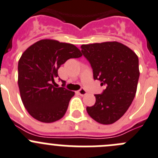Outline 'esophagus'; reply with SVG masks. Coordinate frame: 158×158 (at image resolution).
<instances>
[{"label": "esophagus", "mask_w": 158, "mask_h": 158, "mask_svg": "<svg viewBox=\"0 0 158 158\" xmlns=\"http://www.w3.org/2000/svg\"><path fill=\"white\" fill-rule=\"evenodd\" d=\"M77 93L80 94L81 96H84V95H85V94H87V91H85L84 88H81V89L79 90V91H77Z\"/></svg>", "instance_id": "34e87169"}]
</instances>
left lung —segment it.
Instances as JSON below:
<instances>
[{"mask_svg":"<svg viewBox=\"0 0 158 158\" xmlns=\"http://www.w3.org/2000/svg\"><path fill=\"white\" fill-rule=\"evenodd\" d=\"M82 55L88 60L94 80L106 88L94 94L96 102L87 107L88 115L101 124H112L119 119L135 97L139 77L136 54L118 42L82 45Z\"/></svg>","mask_w":158,"mask_h":158,"instance_id":"obj_1","label":"left lung"}]
</instances>
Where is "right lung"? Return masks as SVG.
Masks as SVG:
<instances>
[{
  "instance_id": "right-lung-1",
  "label": "right lung",
  "mask_w": 158,
  "mask_h": 158,
  "mask_svg": "<svg viewBox=\"0 0 158 158\" xmlns=\"http://www.w3.org/2000/svg\"><path fill=\"white\" fill-rule=\"evenodd\" d=\"M81 56L74 45L52 40L36 42L22 53L18 83L24 106L33 118L49 123L64 116L74 92L66 89L60 78L62 87L56 88L54 79L67 60Z\"/></svg>"
}]
</instances>
